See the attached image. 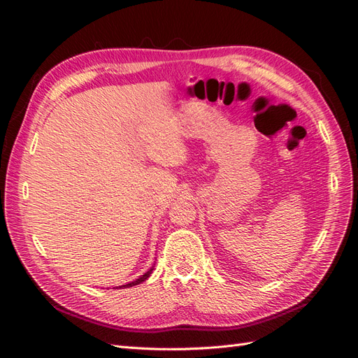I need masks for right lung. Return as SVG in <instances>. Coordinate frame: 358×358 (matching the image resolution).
<instances>
[{
  "instance_id": "1",
  "label": "right lung",
  "mask_w": 358,
  "mask_h": 358,
  "mask_svg": "<svg viewBox=\"0 0 358 358\" xmlns=\"http://www.w3.org/2000/svg\"><path fill=\"white\" fill-rule=\"evenodd\" d=\"M152 270L154 268H150V270H148V272L145 273V275H142L140 276L137 280H133V282H129V284H127V285H122L124 288H128V287H134V285H138V284H142L143 280H146L149 276H150V273H152ZM122 287H119V288H122Z\"/></svg>"
}]
</instances>
